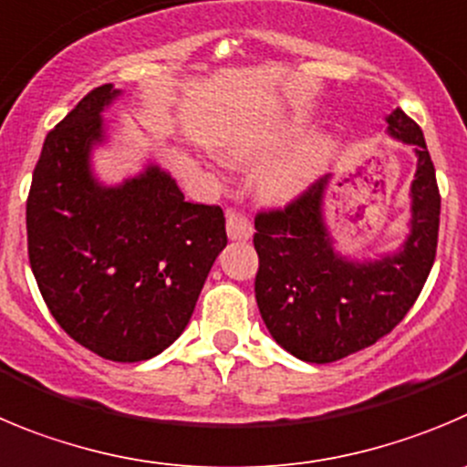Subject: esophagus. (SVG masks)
Masks as SVG:
<instances>
[{
  "mask_svg": "<svg viewBox=\"0 0 467 467\" xmlns=\"http://www.w3.org/2000/svg\"><path fill=\"white\" fill-rule=\"evenodd\" d=\"M225 228H228L230 239H248L254 234V225H251L248 216L237 212V209H230L228 212V216H225Z\"/></svg>",
  "mask_w": 467,
  "mask_h": 467,
  "instance_id": "1",
  "label": "esophagus"
}]
</instances>
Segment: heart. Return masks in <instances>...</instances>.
I'll return each instance as SVG.
<instances>
[{
    "label": "heart",
    "mask_w": 467,
    "mask_h": 467,
    "mask_svg": "<svg viewBox=\"0 0 467 467\" xmlns=\"http://www.w3.org/2000/svg\"><path fill=\"white\" fill-rule=\"evenodd\" d=\"M297 130L299 121H293V124L269 130L260 138L242 140L234 147V154L239 159L258 161L272 150H276L278 145H283L285 138H290ZM329 154H332V142L327 138H311V140L302 142V145H297L295 150L283 154L281 159L272 161V163L260 170V193L267 200H274V202H285V200L295 198L320 177L327 161H329Z\"/></svg>",
    "instance_id": "1"
}]
</instances>
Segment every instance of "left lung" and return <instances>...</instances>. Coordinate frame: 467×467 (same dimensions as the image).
<instances>
[{
    "label": "left lung",
    "instance_id": "8db88e82",
    "mask_svg": "<svg viewBox=\"0 0 467 467\" xmlns=\"http://www.w3.org/2000/svg\"><path fill=\"white\" fill-rule=\"evenodd\" d=\"M387 124L417 154L410 234L399 254L355 263L334 251L322 216L329 174L283 209L255 216L260 316L274 341L302 361L329 364L387 337L417 302L433 267L440 228L433 161L421 129L400 108Z\"/></svg>",
    "mask_w": 467,
    "mask_h": 467
}]
</instances>
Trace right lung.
<instances>
[{
    "instance_id": "1",
    "label": "right lung",
    "mask_w": 467,
    "mask_h": 467,
    "mask_svg": "<svg viewBox=\"0 0 467 467\" xmlns=\"http://www.w3.org/2000/svg\"><path fill=\"white\" fill-rule=\"evenodd\" d=\"M117 96L96 87L46 135L27 251L43 302L73 341L103 359L145 361L186 329L228 234L223 209L186 202L159 165L119 186L94 180L91 147Z\"/></svg>"
}]
</instances>
